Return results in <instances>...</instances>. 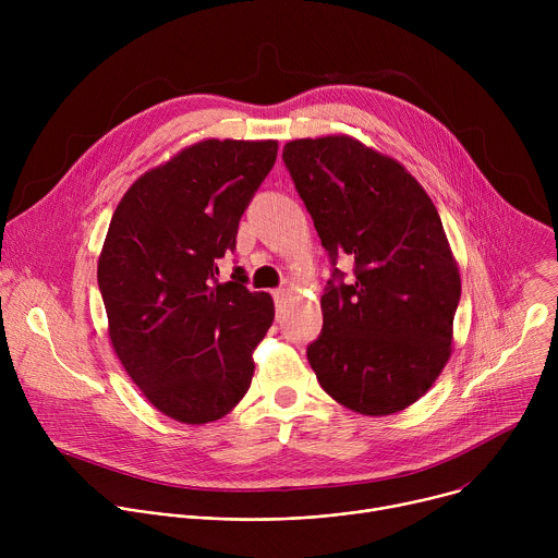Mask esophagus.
<instances>
[{
    "mask_svg": "<svg viewBox=\"0 0 558 558\" xmlns=\"http://www.w3.org/2000/svg\"><path fill=\"white\" fill-rule=\"evenodd\" d=\"M287 295H289V291H287V289H276V291H274V302H276V306H278V308L284 304Z\"/></svg>",
    "mask_w": 558,
    "mask_h": 558,
    "instance_id": "34e87169",
    "label": "esophagus"
}]
</instances>
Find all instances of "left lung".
I'll use <instances>...</instances> for the list:
<instances>
[{
    "mask_svg": "<svg viewBox=\"0 0 558 558\" xmlns=\"http://www.w3.org/2000/svg\"><path fill=\"white\" fill-rule=\"evenodd\" d=\"M282 161L333 269L308 364L342 407L400 413L450 357L461 280L441 218L400 163L351 136L291 141ZM342 255L354 258L351 281Z\"/></svg>",
    "mask_w": 558,
    "mask_h": 558,
    "instance_id": "left-lung-1",
    "label": "left lung"
}]
</instances>
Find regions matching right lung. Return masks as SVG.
<instances>
[{
  "instance_id": "obj_1",
  "label": "right lung",
  "mask_w": 558,
  "mask_h": 558,
  "mask_svg": "<svg viewBox=\"0 0 558 558\" xmlns=\"http://www.w3.org/2000/svg\"><path fill=\"white\" fill-rule=\"evenodd\" d=\"M276 141L209 138L143 174L117 205L97 280L110 340L147 400L183 424L227 415L250 390L274 300L218 260L276 163Z\"/></svg>"
}]
</instances>
